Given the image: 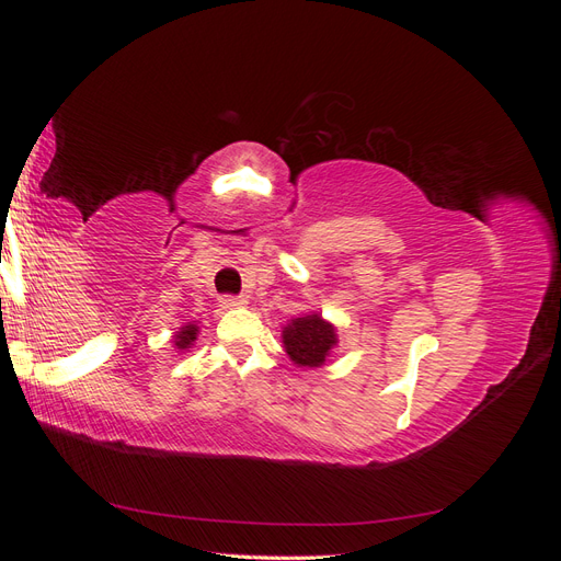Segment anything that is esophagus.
Segmentation results:
<instances>
[{
    "label": "esophagus",
    "instance_id": "34e87169",
    "mask_svg": "<svg viewBox=\"0 0 561 561\" xmlns=\"http://www.w3.org/2000/svg\"><path fill=\"white\" fill-rule=\"evenodd\" d=\"M219 304H222L225 309H239V307H245L248 299H245V297H231V295H225V297H219Z\"/></svg>",
    "mask_w": 561,
    "mask_h": 561
}]
</instances>
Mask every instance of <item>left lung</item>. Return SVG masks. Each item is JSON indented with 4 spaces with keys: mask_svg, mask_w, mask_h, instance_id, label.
<instances>
[{
    "mask_svg": "<svg viewBox=\"0 0 561 561\" xmlns=\"http://www.w3.org/2000/svg\"><path fill=\"white\" fill-rule=\"evenodd\" d=\"M283 344L297 367H322L336 344V330L320 313H309L287 322Z\"/></svg>",
    "mask_w": 561,
    "mask_h": 561,
    "instance_id": "obj_1",
    "label": "left lung"
}]
</instances>
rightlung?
I'll return each instance as SVG.
<instances>
[{
	"mask_svg": "<svg viewBox=\"0 0 561 561\" xmlns=\"http://www.w3.org/2000/svg\"><path fill=\"white\" fill-rule=\"evenodd\" d=\"M196 334H198L196 322H186V325H182L180 332L175 334V348H180V351L192 348V344L196 342Z\"/></svg>",
	"mask_w": 561,
	"mask_h": 561,
	"instance_id": "1",
	"label": "right lung"
}]
</instances>
